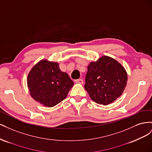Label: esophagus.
Returning <instances> with one entry per match:
<instances>
[{
    "mask_svg": "<svg viewBox=\"0 0 152 152\" xmlns=\"http://www.w3.org/2000/svg\"><path fill=\"white\" fill-rule=\"evenodd\" d=\"M75 83L80 84H82L84 83L83 80H82V79H77V80H75Z\"/></svg>",
    "mask_w": 152,
    "mask_h": 152,
    "instance_id": "obj_1",
    "label": "esophagus"
}]
</instances>
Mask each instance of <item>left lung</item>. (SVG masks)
<instances>
[{
  "mask_svg": "<svg viewBox=\"0 0 152 152\" xmlns=\"http://www.w3.org/2000/svg\"><path fill=\"white\" fill-rule=\"evenodd\" d=\"M127 82L124 67L115 59L103 56L89 64L84 87L94 102L108 105L122 95Z\"/></svg>",
  "mask_w": 152,
  "mask_h": 152,
  "instance_id": "8db88e82",
  "label": "left lung"
}]
</instances>
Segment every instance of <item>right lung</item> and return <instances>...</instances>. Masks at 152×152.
I'll use <instances>...</instances> for the list:
<instances>
[{"instance_id": "right-lung-1", "label": "right lung", "mask_w": 152, "mask_h": 152, "mask_svg": "<svg viewBox=\"0 0 152 152\" xmlns=\"http://www.w3.org/2000/svg\"><path fill=\"white\" fill-rule=\"evenodd\" d=\"M73 82L61 72L57 62L42 59L32 67L27 77L30 94L37 102L53 107L66 98Z\"/></svg>"}]
</instances>
